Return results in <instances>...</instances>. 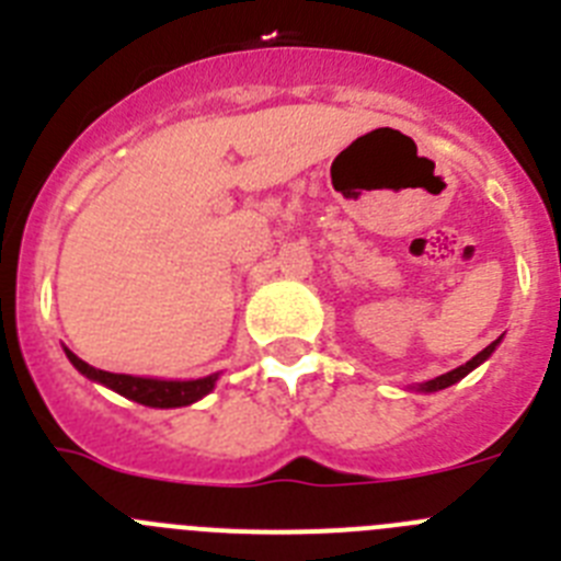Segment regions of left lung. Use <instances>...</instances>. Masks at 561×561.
I'll return each mask as SVG.
<instances>
[{
    "mask_svg": "<svg viewBox=\"0 0 561 561\" xmlns=\"http://www.w3.org/2000/svg\"><path fill=\"white\" fill-rule=\"evenodd\" d=\"M500 340H503V336H500ZM500 340H494L492 345H485V348L480 351L478 356H472V359L466 362V365H460V368L449 370V374H440V376H435V379H430V381H424V385H419V390H424V393H435V390H444V388H449V385H455V381H460L466 374H472V370L478 368L480 362H485V359H489V356L494 354V348H497V345H500Z\"/></svg>",
    "mask_w": 561,
    "mask_h": 561,
    "instance_id": "left-lung-1",
    "label": "left lung"
}]
</instances>
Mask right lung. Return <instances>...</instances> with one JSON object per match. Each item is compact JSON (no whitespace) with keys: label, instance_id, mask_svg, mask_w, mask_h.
<instances>
[{"label":"right lung","instance_id":"obj_1","mask_svg":"<svg viewBox=\"0 0 561 561\" xmlns=\"http://www.w3.org/2000/svg\"><path fill=\"white\" fill-rule=\"evenodd\" d=\"M67 359L81 370L87 379L101 381L106 388H112L114 393L126 396V399L137 401V404H146V408H187L193 401H199L202 396L210 393L216 388V379L219 374L205 376V379H191V381H173V379H148V376H128V374H108V370L92 368L89 362L78 359L69 348Z\"/></svg>","mask_w":561,"mask_h":561}]
</instances>
